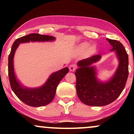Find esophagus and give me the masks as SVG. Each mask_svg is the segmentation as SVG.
<instances>
[{
	"instance_id": "esophagus-1",
	"label": "esophagus",
	"mask_w": 134,
	"mask_h": 134,
	"mask_svg": "<svg viewBox=\"0 0 134 134\" xmlns=\"http://www.w3.org/2000/svg\"><path fill=\"white\" fill-rule=\"evenodd\" d=\"M76 69V65L75 64H72L69 66V70L70 72H74L75 71V70Z\"/></svg>"
}]
</instances>
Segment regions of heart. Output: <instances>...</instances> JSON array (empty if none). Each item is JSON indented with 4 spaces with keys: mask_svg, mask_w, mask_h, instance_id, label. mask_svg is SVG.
<instances>
[{
    "mask_svg": "<svg viewBox=\"0 0 134 134\" xmlns=\"http://www.w3.org/2000/svg\"><path fill=\"white\" fill-rule=\"evenodd\" d=\"M90 47V44L88 43H83L81 44V48L82 49V50H86V49Z\"/></svg>",
    "mask_w": 134,
    "mask_h": 134,
    "instance_id": "obj_1",
    "label": "heart"
}]
</instances>
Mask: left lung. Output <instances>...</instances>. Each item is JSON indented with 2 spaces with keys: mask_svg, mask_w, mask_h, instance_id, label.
<instances>
[{
  "mask_svg": "<svg viewBox=\"0 0 134 134\" xmlns=\"http://www.w3.org/2000/svg\"><path fill=\"white\" fill-rule=\"evenodd\" d=\"M107 40L112 46L119 60V65L115 74L105 82L97 79L94 67L91 66L101 59V55L80 60L79 68L76 70V91L79 99L89 106L101 107L113 102L125 87L129 76V57L124 45L115 40Z\"/></svg>",
  "mask_w": 134,
  "mask_h": 134,
  "instance_id": "obj_1",
  "label": "left lung"
}]
</instances>
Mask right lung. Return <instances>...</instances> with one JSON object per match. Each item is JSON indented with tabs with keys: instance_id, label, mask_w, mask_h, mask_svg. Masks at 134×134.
Here are the masks:
<instances>
[{
	"instance_id": "1",
	"label": "right lung",
	"mask_w": 134,
	"mask_h": 134,
	"mask_svg": "<svg viewBox=\"0 0 134 134\" xmlns=\"http://www.w3.org/2000/svg\"><path fill=\"white\" fill-rule=\"evenodd\" d=\"M55 38L48 35L32 33L18 38L14 42L8 58V74L10 87L17 97L27 105L39 107L47 105L53 100L58 83L68 73L69 69L64 68L50 75L47 82L42 86L37 88H28L23 86L16 79L14 70L13 58L19 44L30 41H52Z\"/></svg>"
}]
</instances>
